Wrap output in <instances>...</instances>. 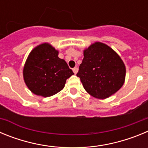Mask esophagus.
<instances>
[{
    "label": "esophagus",
    "mask_w": 148,
    "mask_h": 148,
    "mask_svg": "<svg viewBox=\"0 0 148 148\" xmlns=\"http://www.w3.org/2000/svg\"><path fill=\"white\" fill-rule=\"evenodd\" d=\"M73 73H75V74H76V73H78V68L77 67V66H76V67H74L73 69Z\"/></svg>",
    "instance_id": "obj_1"
}]
</instances>
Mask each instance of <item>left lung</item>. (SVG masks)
I'll return each instance as SVG.
<instances>
[{"label":"left lung","instance_id":"left-lung-1","mask_svg":"<svg viewBox=\"0 0 148 148\" xmlns=\"http://www.w3.org/2000/svg\"><path fill=\"white\" fill-rule=\"evenodd\" d=\"M125 75V64L108 45L95 42L84 49L77 76L90 95L99 99L109 98L122 87Z\"/></svg>","mask_w":148,"mask_h":148}]
</instances>
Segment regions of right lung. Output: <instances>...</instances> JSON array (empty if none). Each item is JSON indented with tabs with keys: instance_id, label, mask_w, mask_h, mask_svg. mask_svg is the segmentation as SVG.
I'll return each instance as SVG.
<instances>
[{
	"instance_id": "obj_1",
	"label": "right lung",
	"mask_w": 148,
	"mask_h": 148,
	"mask_svg": "<svg viewBox=\"0 0 148 148\" xmlns=\"http://www.w3.org/2000/svg\"><path fill=\"white\" fill-rule=\"evenodd\" d=\"M73 74L66 61L58 57V51L48 43L39 44L30 52L23 70L29 90L42 97L60 92Z\"/></svg>"
}]
</instances>
